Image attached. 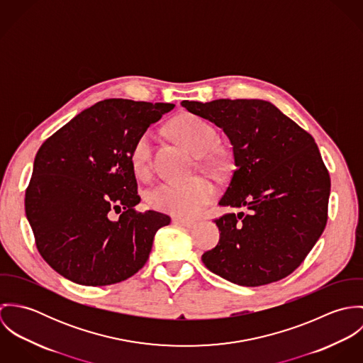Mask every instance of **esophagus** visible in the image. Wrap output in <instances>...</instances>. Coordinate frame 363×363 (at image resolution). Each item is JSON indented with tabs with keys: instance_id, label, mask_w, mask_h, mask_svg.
<instances>
[{
	"instance_id": "esophagus-1",
	"label": "esophagus",
	"mask_w": 363,
	"mask_h": 363,
	"mask_svg": "<svg viewBox=\"0 0 363 363\" xmlns=\"http://www.w3.org/2000/svg\"><path fill=\"white\" fill-rule=\"evenodd\" d=\"M174 222H176L177 225H180V226L186 228V229H191V228H194V226H196V222H194V220L184 219V218H176V219H174Z\"/></svg>"
}]
</instances>
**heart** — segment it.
Returning a JSON list of instances; mask_svg holds the SVG:
<instances>
[{"mask_svg": "<svg viewBox=\"0 0 363 363\" xmlns=\"http://www.w3.org/2000/svg\"><path fill=\"white\" fill-rule=\"evenodd\" d=\"M173 134L190 151L201 157V162L208 169L219 170L223 167V160L209 154L218 137L211 124L203 118L184 114L172 123ZM131 166L137 176H147L151 170L152 162V134L151 131L143 133L133 145L130 154ZM216 194L215 186L206 177H194L184 182H164L150 193V203L159 211L176 216H194L203 207L213 200Z\"/></svg>", "mask_w": 363, "mask_h": 363, "instance_id": "b5f03b06", "label": "heart"}]
</instances>
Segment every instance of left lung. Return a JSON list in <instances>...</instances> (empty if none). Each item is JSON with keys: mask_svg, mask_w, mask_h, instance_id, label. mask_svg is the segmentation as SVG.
Wrapping results in <instances>:
<instances>
[{"mask_svg": "<svg viewBox=\"0 0 363 363\" xmlns=\"http://www.w3.org/2000/svg\"><path fill=\"white\" fill-rule=\"evenodd\" d=\"M228 137L236 170L220 207L247 208L215 219L218 245L203 255L209 271L242 286L294 272L327 223L330 176L311 134L261 99L183 101Z\"/></svg>", "mask_w": 363, "mask_h": 363, "instance_id": "8db88e82", "label": "left lung"}]
</instances>
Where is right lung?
<instances>
[{"mask_svg":"<svg viewBox=\"0 0 363 363\" xmlns=\"http://www.w3.org/2000/svg\"><path fill=\"white\" fill-rule=\"evenodd\" d=\"M174 104L106 99L85 108L38 151L25 211L38 250L64 278L86 286L121 282L150 257L156 211L141 199L130 154L137 138ZM122 212L117 220L109 216Z\"/></svg>","mask_w":363,"mask_h":363,"instance_id":"obj_1","label":"right lung"}]
</instances>
